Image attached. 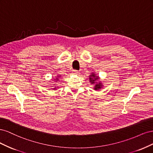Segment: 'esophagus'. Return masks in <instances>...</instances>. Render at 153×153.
I'll return each instance as SVG.
<instances>
[{"mask_svg": "<svg viewBox=\"0 0 153 153\" xmlns=\"http://www.w3.org/2000/svg\"><path fill=\"white\" fill-rule=\"evenodd\" d=\"M73 73L75 74V75H77V74L79 73V71L77 70H73Z\"/></svg>", "mask_w": 153, "mask_h": 153, "instance_id": "34e87169", "label": "esophagus"}]
</instances>
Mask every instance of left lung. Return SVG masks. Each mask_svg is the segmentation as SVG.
I'll list each match as a JSON object with an SVG mask.
<instances>
[{
  "label": "left lung",
  "mask_w": 153,
  "mask_h": 153,
  "mask_svg": "<svg viewBox=\"0 0 153 153\" xmlns=\"http://www.w3.org/2000/svg\"><path fill=\"white\" fill-rule=\"evenodd\" d=\"M99 78L98 76H96L94 73H92V75H91V76L89 77V81L91 82V84H94L95 81L97 80ZM102 87V85H101V83H98V84H96L94 87V90H98L99 89H101Z\"/></svg>",
  "instance_id": "obj_1"
}]
</instances>
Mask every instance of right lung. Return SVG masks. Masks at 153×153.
Wrapping results in <instances>:
<instances>
[{
  "instance_id": "1",
  "label": "right lung",
  "mask_w": 153,
  "mask_h": 153,
  "mask_svg": "<svg viewBox=\"0 0 153 153\" xmlns=\"http://www.w3.org/2000/svg\"><path fill=\"white\" fill-rule=\"evenodd\" d=\"M59 78H60V76H56V78H55V80H56V81H58L59 79ZM53 89H55V88H53Z\"/></svg>"
}]
</instances>
